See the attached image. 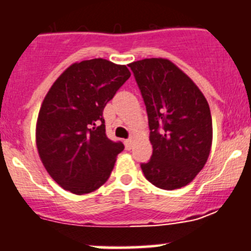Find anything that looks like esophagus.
Returning <instances> with one entry per match:
<instances>
[{
    "label": "esophagus",
    "mask_w": 251,
    "mask_h": 251,
    "mask_svg": "<svg viewBox=\"0 0 251 251\" xmlns=\"http://www.w3.org/2000/svg\"><path fill=\"white\" fill-rule=\"evenodd\" d=\"M125 147H126V149H127V150L132 149V147H133V138L126 139V141H125Z\"/></svg>",
    "instance_id": "34e87169"
}]
</instances>
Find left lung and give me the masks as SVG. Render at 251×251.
Returning a JSON list of instances; mask_svg holds the SVG:
<instances>
[{
	"instance_id": "1",
	"label": "left lung",
	"mask_w": 251,
	"mask_h": 251,
	"mask_svg": "<svg viewBox=\"0 0 251 251\" xmlns=\"http://www.w3.org/2000/svg\"><path fill=\"white\" fill-rule=\"evenodd\" d=\"M147 107L152 155L142 163L157 188L188 185L204 167L213 141L209 104L199 86L178 66L162 57L128 65Z\"/></svg>"
}]
</instances>
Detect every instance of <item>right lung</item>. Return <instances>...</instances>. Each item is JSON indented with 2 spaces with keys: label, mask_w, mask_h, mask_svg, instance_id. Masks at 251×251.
I'll use <instances>...</instances> for the list:
<instances>
[{
  "label": "right lung",
  "mask_w": 251,
  "mask_h": 251,
  "mask_svg": "<svg viewBox=\"0 0 251 251\" xmlns=\"http://www.w3.org/2000/svg\"><path fill=\"white\" fill-rule=\"evenodd\" d=\"M130 77L125 65L84 60L66 68L49 89L37 118L36 144L62 189L84 195L108 180L124 144L105 136L103 109Z\"/></svg>",
  "instance_id": "obj_1"
}]
</instances>
